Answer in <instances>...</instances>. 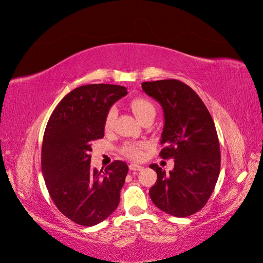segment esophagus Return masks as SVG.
Returning a JSON list of instances; mask_svg holds the SVG:
<instances>
[{
    "label": "esophagus",
    "instance_id": "34e87169",
    "mask_svg": "<svg viewBox=\"0 0 263 263\" xmlns=\"http://www.w3.org/2000/svg\"><path fill=\"white\" fill-rule=\"evenodd\" d=\"M129 169L131 171H141V170L143 169V166L142 165H139V164H136V163H131L129 165Z\"/></svg>",
    "mask_w": 263,
    "mask_h": 263
}]
</instances>
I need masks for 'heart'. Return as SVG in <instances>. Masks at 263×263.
<instances>
[{
	"instance_id": "heart-1",
	"label": "heart",
	"mask_w": 263,
	"mask_h": 263,
	"mask_svg": "<svg viewBox=\"0 0 263 263\" xmlns=\"http://www.w3.org/2000/svg\"><path fill=\"white\" fill-rule=\"evenodd\" d=\"M131 107L134 112V114L138 117V119L141 121L144 119L146 116H149L151 113H156V107H154L153 103L145 98H136L131 102ZM118 116V110L116 106H111L107 110L104 119V127L105 130L112 129V126L116 122V119ZM145 143H133L127 142L122 146V153L125 157L130 158L132 160H139L143 156V149L145 147Z\"/></svg>"
}]
</instances>
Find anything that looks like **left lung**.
<instances>
[{"instance_id":"8db88e82","label":"left lung","mask_w":263,"mask_h":263,"mask_svg":"<svg viewBox=\"0 0 263 263\" xmlns=\"http://www.w3.org/2000/svg\"><path fill=\"white\" fill-rule=\"evenodd\" d=\"M142 90L164 112L160 157L174 159L167 174L150 165L158 174L150 198L167 214L189 217L205 205L219 178L220 144L212 117L198 94L179 80L143 82Z\"/></svg>"}]
</instances>
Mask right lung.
Returning a JSON list of instances; mask_svg holds the SVG:
<instances>
[{"label":"right lung","instance_id":"1","mask_svg":"<svg viewBox=\"0 0 263 263\" xmlns=\"http://www.w3.org/2000/svg\"><path fill=\"white\" fill-rule=\"evenodd\" d=\"M113 84L79 86L60 101L46 124L41 166L51 199L76 223L96 226L113 213L129 171L117 160L104 170L91 169L92 142L104 137L107 110L126 96Z\"/></svg>","mask_w":263,"mask_h":263}]
</instances>
